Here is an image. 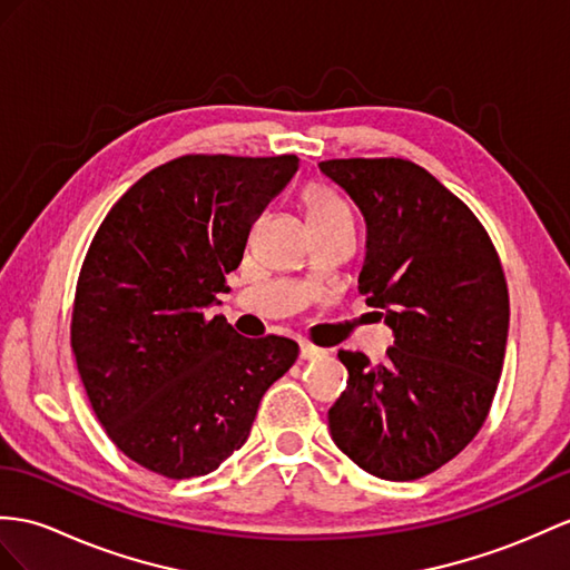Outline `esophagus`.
<instances>
[{
  "instance_id": "obj_1",
  "label": "esophagus",
  "mask_w": 570,
  "mask_h": 570,
  "mask_svg": "<svg viewBox=\"0 0 570 570\" xmlns=\"http://www.w3.org/2000/svg\"><path fill=\"white\" fill-rule=\"evenodd\" d=\"M322 355H326L324 348H314V345H309V343H302L299 345V357L302 360H316V357H322Z\"/></svg>"
}]
</instances>
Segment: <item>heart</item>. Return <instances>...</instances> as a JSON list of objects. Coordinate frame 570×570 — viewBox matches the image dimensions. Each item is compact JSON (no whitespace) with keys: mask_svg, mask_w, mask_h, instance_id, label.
<instances>
[{"mask_svg":"<svg viewBox=\"0 0 570 570\" xmlns=\"http://www.w3.org/2000/svg\"><path fill=\"white\" fill-rule=\"evenodd\" d=\"M304 205H307V219L312 229H324L341 225V222H353L348 203L324 186H309L304 190Z\"/></svg>","mask_w":570,"mask_h":570,"instance_id":"1","label":"heart"}]
</instances>
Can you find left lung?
Masks as SVG:
<instances>
[{
  "label": "left lung",
  "instance_id": "1",
  "mask_svg": "<svg viewBox=\"0 0 570 570\" xmlns=\"http://www.w3.org/2000/svg\"><path fill=\"white\" fill-rule=\"evenodd\" d=\"M318 171L363 213L360 295L394 333L382 365L341 351L348 386L328 411L338 450L386 481L460 454L501 380L510 302L501 261L469 207L406 159H331Z\"/></svg>",
  "mask_w": 570,
  "mask_h": 570
}]
</instances>
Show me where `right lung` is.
Returning a JSON list of instances; mask_svg holds the SVG:
<instances>
[{
	"label": "right lung",
	"instance_id": "obj_1",
	"mask_svg": "<svg viewBox=\"0 0 570 570\" xmlns=\"http://www.w3.org/2000/svg\"><path fill=\"white\" fill-rule=\"evenodd\" d=\"M299 169L295 155H190L110 207L79 273L72 351L116 448L169 479L205 476L239 450L297 343L244 338L210 316L254 219Z\"/></svg>",
	"mask_w": 570,
	"mask_h": 570
}]
</instances>
